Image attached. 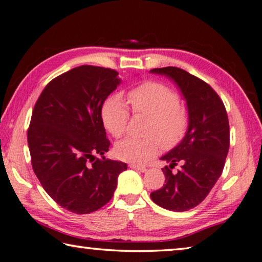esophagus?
I'll use <instances>...</instances> for the list:
<instances>
[{
    "mask_svg": "<svg viewBox=\"0 0 262 262\" xmlns=\"http://www.w3.org/2000/svg\"><path fill=\"white\" fill-rule=\"evenodd\" d=\"M129 167L133 168V169H136V170H140V172L144 173L146 172V167H144V166H140V165H135V164H130Z\"/></svg>",
    "mask_w": 262,
    "mask_h": 262,
    "instance_id": "34e87169",
    "label": "esophagus"
}]
</instances>
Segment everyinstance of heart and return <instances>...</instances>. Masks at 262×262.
I'll use <instances>...</instances> for the list:
<instances>
[{"mask_svg": "<svg viewBox=\"0 0 262 262\" xmlns=\"http://www.w3.org/2000/svg\"><path fill=\"white\" fill-rule=\"evenodd\" d=\"M128 102L134 113L150 117L145 139L126 137L115 145L117 158L129 163H145L158 154L160 144L166 149L178 145L187 135L189 115L180 105L177 92L163 83L147 81L128 92ZM130 111L127 103L113 95L102 106V121L113 137L125 134Z\"/></svg>", "mask_w": 262, "mask_h": 262, "instance_id": "obj_1", "label": "heart"}]
</instances>
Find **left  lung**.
<instances>
[{
  "label": "left lung",
  "mask_w": 262,
  "mask_h": 262,
  "mask_svg": "<svg viewBox=\"0 0 262 262\" xmlns=\"http://www.w3.org/2000/svg\"><path fill=\"white\" fill-rule=\"evenodd\" d=\"M178 84L187 102L189 128L174 149L161 157L165 183L150 193L157 205L174 212L191 210L206 198L221 177L229 151L230 132L225 104L210 84L173 66L154 69ZM177 164L181 168L174 173Z\"/></svg>",
  "instance_id": "obj_1"
}]
</instances>
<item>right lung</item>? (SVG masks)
<instances>
[{
	"label": "right lung",
	"instance_id": "obj_1",
	"mask_svg": "<svg viewBox=\"0 0 262 262\" xmlns=\"http://www.w3.org/2000/svg\"><path fill=\"white\" fill-rule=\"evenodd\" d=\"M120 81L115 70L79 66L52 79L33 108L27 130L33 170L46 192L70 212L103 207L127 169V164L103 157L110 141L102 106Z\"/></svg>",
	"mask_w": 262,
	"mask_h": 262
}]
</instances>
